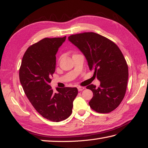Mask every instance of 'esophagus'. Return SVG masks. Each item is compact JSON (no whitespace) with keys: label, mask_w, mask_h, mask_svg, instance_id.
<instances>
[{"label":"esophagus","mask_w":148,"mask_h":148,"mask_svg":"<svg viewBox=\"0 0 148 148\" xmlns=\"http://www.w3.org/2000/svg\"><path fill=\"white\" fill-rule=\"evenodd\" d=\"M84 89H85L84 87H80V86L77 87V90H78L79 91H82V90H84Z\"/></svg>","instance_id":"1"}]
</instances>
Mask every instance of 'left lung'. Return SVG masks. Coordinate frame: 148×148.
Listing matches in <instances>:
<instances>
[{"instance_id":"left-lung-1","label":"left lung","mask_w":148,"mask_h":148,"mask_svg":"<svg viewBox=\"0 0 148 148\" xmlns=\"http://www.w3.org/2000/svg\"><path fill=\"white\" fill-rule=\"evenodd\" d=\"M69 40L78 48L88 63L90 71L101 82L99 87L87 86L93 97L89 104L99 113H109L119 106L126 92L129 77L127 62L116 44L95 32L71 35Z\"/></svg>"}]
</instances>
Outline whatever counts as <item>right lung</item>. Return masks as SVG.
<instances>
[{
  "mask_svg": "<svg viewBox=\"0 0 148 148\" xmlns=\"http://www.w3.org/2000/svg\"><path fill=\"white\" fill-rule=\"evenodd\" d=\"M66 38H46L30 46L19 69L20 83L30 102L42 117L53 122L71 116L78 92L76 87H57L55 92L49 85L56 71V56Z\"/></svg>",
  "mask_w": 148,
  "mask_h": 148,
  "instance_id": "add662e5",
  "label": "right lung"
}]
</instances>
